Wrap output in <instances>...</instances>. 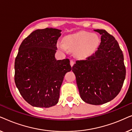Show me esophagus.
Wrapping results in <instances>:
<instances>
[{
  "instance_id": "1",
  "label": "esophagus",
  "mask_w": 132,
  "mask_h": 132,
  "mask_svg": "<svg viewBox=\"0 0 132 132\" xmlns=\"http://www.w3.org/2000/svg\"><path fill=\"white\" fill-rule=\"evenodd\" d=\"M74 64H75L74 61L73 60H70V65H71V66L73 67L74 65Z\"/></svg>"
}]
</instances>
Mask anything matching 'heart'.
<instances>
[{
  "instance_id": "b5f03b06",
  "label": "heart",
  "mask_w": 132,
  "mask_h": 132,
  "mask_svg": "<svg viewBox=\"0 0 132 132\" xmlns=\"http://www.w3.org/2000/svg\"><path fill=\"white\" fill-rule=\"evenodd\" d=\"M63 41L64 44H57L59 49L65 51L67 48L72 52H76V55L80 58H85L95 51L100 39L96 34L82 31L67 36Z\"/></svg>"
}]
</instances>
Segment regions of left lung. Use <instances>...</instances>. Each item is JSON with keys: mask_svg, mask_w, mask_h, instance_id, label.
<instances>
[{"mask_svg": "<svg viewBox=\"0 0 132 132\" xmlns=\"http://www.w3.org/2000/svg\"><path fill=\"white\" fill-rule=\"evenodd\" d=\"M94 31L101 35V43L94 53L85 60L77 61L72 67L81 98L100 105L113 100L120 93L126 77L122 50L114 37L105 30Z\"/></svg>", "mask_w": 132, "mask_h": 132, "instance_id": "8db88e82", "label": "left lung"}]
</instances>
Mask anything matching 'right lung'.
<instances>
[{
  "instance_id": "add662e5",
  "label": "right lung",
  "mask_w": 132,
  "mask_h": 132,
  "mask_svg": "<svg viewBox=\"0 0 132 132\" xmlns=\"http://www.w3.org/2000/svg\"><path fill=\"white\" fill-rule=\"evenodd\" d=\"M61 32L53 28L37 29L20 46L14 80L21 96L32 106L56 105L64 76L71 70L69 59L56 60L55 57Z\"/></svg>"
}]
</instances>
